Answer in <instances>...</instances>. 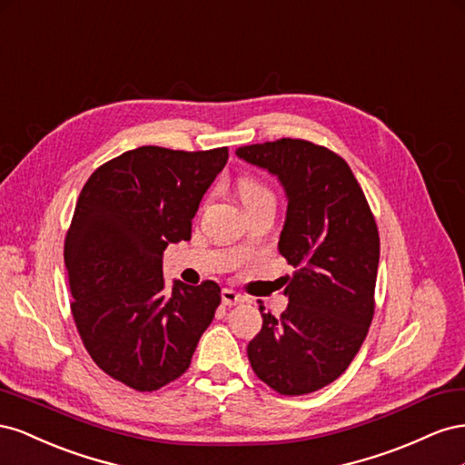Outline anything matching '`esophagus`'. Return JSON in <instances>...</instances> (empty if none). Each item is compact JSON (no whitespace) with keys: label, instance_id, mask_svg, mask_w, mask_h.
<instances>
[{"label":"esophagus","instance_id":"obj_1","mask_svg":"<svg viewBox=\"0 0 465 465\" xmlns=\"http://www.w3.org/2000/svg\"><path fill=\"white\" fill-rule=\"evenodd\" d=\"M245 298L242 294H237L235 290L230 288H223L222 290V303L223 306H237V303H243Z\"/></svg>","mask_w":465,"mask_h":465}]
</instances>
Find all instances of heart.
<instances>
[{
	"mask_svg": "<svg viewBox=\"0 0 465 465\" xmlns=\"http://www.w3.org/2000/svg\"><path fill=\"white\" fill-rule=\"evenodd\" d=\"M237 191H240L243 204L261 201V198H272V193L267 184L255 177H242L237 181Z\"/></svg>",
	"mask_w": 465,
	"mask_h": 465,
	"instance_id": "heart-1",
	"label": "heart"
}]
</instances>
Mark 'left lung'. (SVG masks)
<instances>
[{"instance_id":"left-lung-1","label":"left lung","mask_w":465,"mask_h":465,"mask_svg":"<svg viewBox=\"0 0 465 465\" xmlns=\"http://www.w3.org/2000/svg\"><path fill=\"white\" fill-rule=\"evenodd\" d=\"M245 162L269 169L288 196L278 249L288 308L262 327L247 356L281 395H306L335 381L361 351L374 317L380 235L372 210L344 159L325 145L281 138L243 145Z\"/></svg>"}]
</instances>
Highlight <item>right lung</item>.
Masks as SVG:
<instances>
[{
  "label": "right lung",
  "instance_id": "right-lung-1",
  "mask_svg": "<svg viewBox=\"0 0 465 465\" xmlns=\"http://www.w3.org/2000/svg\"><path fill=\"white\" fill-rule=\"evenodd\" d=\"M225 162L228 148L142 145L97 167L79 193L64 242L74 322L93 362L136 391L187 372L222 302L214 281H177L165 294L162 264L169 243L191 240Z\"/></svg>",
  "mask_w": 465,
  "mask_h": 465
}]
</instances>
